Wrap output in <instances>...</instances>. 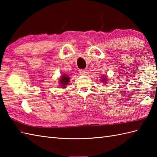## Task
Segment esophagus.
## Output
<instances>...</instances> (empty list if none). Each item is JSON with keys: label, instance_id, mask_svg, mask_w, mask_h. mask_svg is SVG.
Here are the masks:
<instances>
[{"label": "esophagus", "instance_id": "34e87169", "mask_svg": "<svg viewBox=\"0 0 157 157\" xmlns=\"http://www.w3.org/2000/svg\"><path fill=\"white\" fill-rule=\"evenodd\" d=\"M79 72L82 75H87L88 73V71L87 69H79Z\"/></svg>", "mask_w": 157, "mask_h": 157}]
</instances>
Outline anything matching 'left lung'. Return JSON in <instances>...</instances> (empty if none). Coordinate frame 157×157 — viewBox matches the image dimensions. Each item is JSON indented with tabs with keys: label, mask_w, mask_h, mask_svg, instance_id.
<instances>
[{
	"label": "left lung",
	"mask_w": 157,
	"mask_h": 157,
	"mask_svg": "<svg viewBox=\"0 0 157 157\" xmlns=\"http://www.w3.org/2000/svg\"><path fill=\"white\" fill-rule=\"evenodd\" d=\"M102 78V80H104V81H105L106 80V79H105V78Z\"/></svg>",
	"instance_id": "left-lung-1"
}]
</instances>
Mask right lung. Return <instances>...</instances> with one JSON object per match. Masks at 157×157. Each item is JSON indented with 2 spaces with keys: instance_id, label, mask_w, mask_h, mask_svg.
Returning <instances> with one entry per match:
<instances>
[{
  "instance_id": "add662e5",
  "label": "right lung",
  "mask_w": 157,
  "mask_h": 157,
  "mask_svg": "<svg viewBox=\"0 0 157 157\" xmlns=\"http://www.w3.org/2000/svg\"><path fill=\"white\" fill-rule=\"evenodd\" d=\"M59 82L62 88H65V85H67L68 82H69V77L67 75H62L61 78L60 79Z\"/></svg>"
}]
</instances>
